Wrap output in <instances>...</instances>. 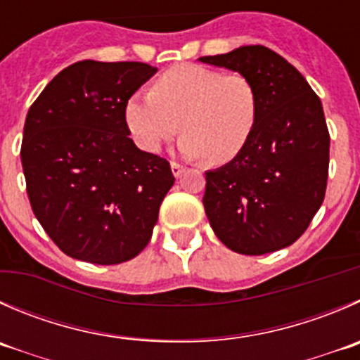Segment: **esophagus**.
<instances>
[{"label":"esophagus","mask_w":360,"mask_h":360,"mask_svg":"<svg viewBox=\"0 0 360 360\" xmlns=\"http://www.w3.org/2000/svg\"><path fill=\"white\" fill-rule=\"evenodd\" d=\"M170 169H172L174 177H181V174L184 172V167H183V165H179V163H176V162L170 163Z\"/></svg>","instance_id":"esophagus-1"}]
</instances>
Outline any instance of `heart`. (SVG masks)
Wrapping results in <instances>:
<instances>
[{
    "mask_svg": "<svg viewBox=\"0 0 360 360\" xmlns=\"http://www.w3.org/2000/svg\"><path fill=\"white\" fill-rule=\"evenodd\" d=\"M257 117L250 79L200 65L174 66L156 79L155 91H137L124 105V123L142 151L158 153L181 123L179 151L211 165H225L243 153Z\"/></svg>",
    "mask_w": 360,
    "mask_h": 360,
    "instance_id": "obj_1",
    "label": "heart"
}]
</instances>
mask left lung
<instances>
[{
	"label": "left lung",
	"mask_w": 360,
	"mask_h": 360,
	"mask_svg": "<svg viewBox=\"0 0 360 360\" xmlns=\"http://www.w3.org/2000/svg\"><path fill=\"white\" fill-rule=\"evenodd\" d=\"M198 61L253 84L258 117L236 160L205 172L204 207L218 239L236 253L290 246L326 197L329 130L322 102L295 66L264 45H243Z\"/></svg>",
	"instance_id": "8db88e82"
}]
</instances>
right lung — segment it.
<instances>
[{
	"label": "right lung",
	"mask_w": 360,
	"mask_h": 360,
	"mask_svg": "<svg viewBox=\"0 0 360 360\" xmlns=\"http://www.w3.org/2000/svg\"><path fill=\"white\" fill-rule=\"evenodd\" d=\"M156 70L84 59L61 70L30 107L20 148L27 197L68 257L121 264L151 239L176 179L165 158L128 137L124 105Z\"/></svg>",
	"instance_id": "right-lung-1"
}]
</instances>
